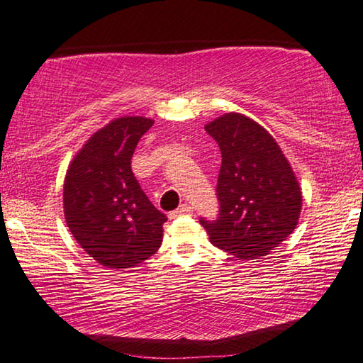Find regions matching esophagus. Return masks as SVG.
I'll return each instance as SVG.
<instances>
[{
  "mask_svg": "<svg viewBox=\"0 0 363 363\" xmlns=\"http://www.w3.org/2000/svg\"><path fill=\"white\" fill-rule=\"evenodd\" d=\"M192 211H194V208H192V206L187 205V203H184V205H181L179 208H177V210H174V211H171V213H169V219H176V218L182 216V214H190Z\"/></svg>",
  "mask_w": 363,
  "mask_h": 363,
  "instance_id": "obj_1",
  "label": "esophagus"
}]
</instances>
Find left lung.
<instances>
[{
  "label": "left lung",
  "mask_w": 363,
  "mask_h": 363,
  "mask_svg": "<svg viewBox=\"0 0 363 363\" xmlns=\"http://www.w3.org/2000/svg\"><path fill=\"white\" fill-rule=\"evenodd\" d=\"M223 157L216 219L200 218L210 240L238 259H261L298 224L303 195L275 139L248 116L225 113L205 126Z\"/></svg>",
  "instance_id": "left-lung-1"
}]
</instances>
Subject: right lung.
Returning a JSON list of instances; mask_svg holds the SVG:
<instances>
[{
  "label": "right lung",
  "instance_id": "right-lung-1",
  "mask_svg": "<svg viewBox=\"0 0 363 363\" xmlns=\"http://www.w3.org/2000/svg\"><path fill=\"white\" fill-rule=\"evenodd\" d=\"M153 120L121 116L94 133L64 182V214L79 247L106 267L138 266L162 245L167 216L150 203L131 169Z\"/></svg>",
  "mask_w": 363,
  "mask_h": 363
}]
</instances>
